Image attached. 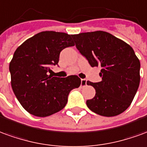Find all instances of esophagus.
<instances>
[{
    "mask_svg": "<svg viewBox=\"0 0 147 147\" xmlns=\"http://www.w3.org/2000/svg\"><path fill=\"white\" fill-rule=\"evenodd\" d=\"M87 85V81L85 79H82V82H81V86L84 87L85 85Z\"/></svg>",
    "mask_w": 147,
    "mask_h": 147,
    "instance_id": "1",
    "label": "esophagus"
}]
</instances>
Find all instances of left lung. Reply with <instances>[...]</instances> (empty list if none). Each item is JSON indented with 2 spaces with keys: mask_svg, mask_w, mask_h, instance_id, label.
Returning <instances> with one entry per match:
<instances>
[{
  "mask_svg": "<svg viewBox=\"0 0 147 147\" xmlns=\"http://www.w3.org/2000/svg\"><path fill=\"white\" fill-rule=\"evenodd\" d=\"M76 47L92 67L100 66L101 82H87L96 95L86 101L92 112L115 116L131 104L140 82V62L127 42L109 32L96 31L73 35Z\"/></svg>",
  "mask_w": 147,
  "mask_h": 147,
  "instance_id": "obj_1",
  "label": "left lung"
}]
</instances>
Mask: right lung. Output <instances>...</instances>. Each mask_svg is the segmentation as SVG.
<instances>
[{"label": "right lung", "instance_id": "add662e5", "mask_svg": "<svg viewBox=\"0 0 147 147\" xmlns=\"http://www.w3.org/2000/svg\"><path fill=\"white\" fill-rule=\"evenodd\" d=\"M73 35L39 32L16 50L9 64L11 85L22 107L30 114L46 117L61 111L72 89L81 85L78 76L57 78L49 74L59 63L63 49L74 46Z\"/></svg>", "mask_w": 147, "mask_h": 147}]
</instances>
